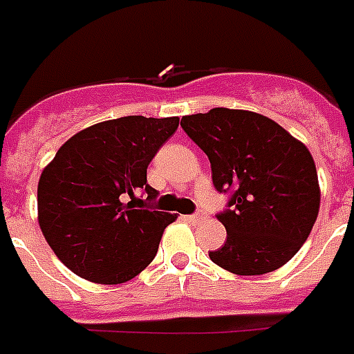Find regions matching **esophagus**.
<instances>
[{"mask_svg":"<svg viewBox=\"0 0 354 354\" xmlns=\"http://www.w3.org/2000/svg\"><path fill=\"white\" fill-rule=\"evenodd\" d=\"M188 220L192 222V224H199V222H205L207 220V214L205 212H198V214H190Z\"/></svg>","mask_w":354,"mask_h":354,"instance_id":"obj_1","label":"esophagus"}]
</instances>
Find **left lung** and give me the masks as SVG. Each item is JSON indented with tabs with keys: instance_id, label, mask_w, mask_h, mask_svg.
I'll list each match as a JSON object with an SVG mask.
<instances>
[{
	"instance_id": "left-lung-1",
	"label": "left lung",
	"mask_w": 354,
	"mask_h": 354,
	"mask_svg": "<svg viewBox=\"0 0 354 354\" xmlns=\"http://www.w3.org/2000/svg\"><path fill=\"white\" fill-rule=\"evenodd\" d=\"M209 156L218 192L233 190L218 214L227 237L209 252L218 267L239 276L272 272L306 243L319 214L321 188L312 153L268 117L212 108L180 119Z\"/></svg>"
}]
</instances>
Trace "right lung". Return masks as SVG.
Instances as JSON below:
<instances>
[{"instance_id":"obj_1","label":"right lung","mask_w":354,"mask_h":354,"mask_svg":"<svg viewBox=\"0 0 354 354\" xmlns=\"http://www.w3.org/2000/svg\"><path fill=\"white\" fill-rule=\"evenodd\" d=\"M177 127L179 117L143 115L91 124L68 138L42 169L39 225L74 274L117 286L155 259L177 214L153 211L156 190L147 185V166ZM140 189L147 200L136 198Z\"/></svg>"}]
</instances>
